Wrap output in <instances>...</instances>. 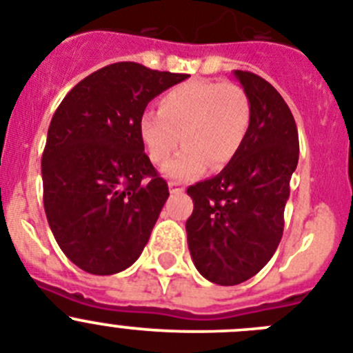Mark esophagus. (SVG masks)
<instances>
[{"instance_id":"1","label":"esophagus","mask_w":353,"mask_h":353,"mask_svg":"<svg viewBox=\"0 0 353 353\" xmlns=\"http://www.w3.org/2000/svg\"><path fill=\"white\" fill-rule=\"evenodd\" d=\"M169 188H170V193H183L184 192V186L181 183H177V181H170Z\"/></svg>"}]
</instances>
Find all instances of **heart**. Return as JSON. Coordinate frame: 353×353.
<instances>
[{"instance_id":"obj_1","label":"heart","mask_w":353,"mask_h":353,"mask_svg":"<svg viewBox=\"0 0 353 353\" xmlns=\"http://www.w3.org/2000/svg\"><path fill=\"white\" fill-rule=\"evenodd\" d=\"M252 123L246 91L234 82H183L158 101L157 112L139 117V137L151 161L163 165L181 144L186 148L165 167L176 179H193L205 169H225L239 154Z\"/></svg>"}]
</instances>
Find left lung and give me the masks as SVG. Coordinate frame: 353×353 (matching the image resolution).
<instances>
[{
    "label": "left lung",
    "instance_id": "obj_1",
    "mask_svg": "<svg viewBox=\"0 0 353 353\" xmlns=\"http://www.w3.org/2000/svg\"><path fill=\"white\" fill-rule=\"evenodd\" d=\"M252 105L246 141L218 176L186 192L193 263L216 285H239L272 259L285 227V204L299 161V135L281 94L259 75L236 70Z\"/></svg>",
    "mask_w": 353,
    "mask_h": 353
}]
</instances>
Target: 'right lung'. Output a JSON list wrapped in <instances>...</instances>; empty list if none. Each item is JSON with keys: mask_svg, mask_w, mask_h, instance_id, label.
<instances>
[{"mask_svg": "<svg viewBox=\"0 0 353 353\" xmlns=\"http://www.w3.org/2000/svg\"><path fill=\"white\" fill-rule=\"evenodd\" d=\"M133 61L82 79L56 109L42 154L43 208L59 248L90 274L141 256L169 199L139 137L154 97L188 79Z\"/></svg>", "mask_w": 353, "mask_h": 353, "instance_id": "add662e5", "label": "right lung"}]
</instances>
